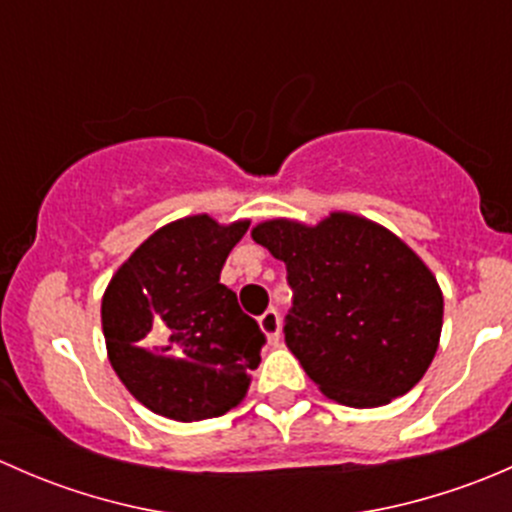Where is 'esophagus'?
<instances>
[{"instance_id":"1","label":"esophagus","mask_w":512,"mask_h":512,"mask_svg":"<svg viewBox=\"0 0 512 512\" xmlns=\"http://www.w3.org/2000/svg\"><path fill=\"white\" fill-rule=\"evenodd\" d=\"M260 329L265 332L267 342L270 344L280 342V314H277L275 309H267L260 317Z\"/></svg>"}]
</instances>
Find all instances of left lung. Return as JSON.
I'll return each mask as SVG.
<instances>
[{
	"instance_id": "obj_1",
	"label": "left lung",
	"mask_w": 512,
	"mask_h": 512,
	"mask_svg": "<svg viewBox=\"0 0 512 512\" xmlns=\"http://www.w3.org/2000/svg\"><path fill=\"white\" fill-rule=\"evenodd\" d=\"M252 240L287 265L285 342L327 399L376 409L414 389L436 356L443 292L401 237L329 213L317 225L265 220Z\"/></svg>"
}]
</instances>
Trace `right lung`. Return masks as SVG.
Returning <instances> with one entry per match:
<instances>
[{
    "mask_svg": "<svg viewBox=\"0 0 512 512\" xmlns=\"http://www.w3.org/2000/svg\"><path fill=\"white\" fill-rule=\"evenodd\" d=\"M250 220L188 215L158 227L101 299L108 359L128 391L173 421L223 416L245 399L265 334L220 285Z\"/></svg>",
    "mask_w": 512,
    "mask_h": 512,
    "instance_id": "right-lung-1",
    "label": "right lung"
}]
</instances>
